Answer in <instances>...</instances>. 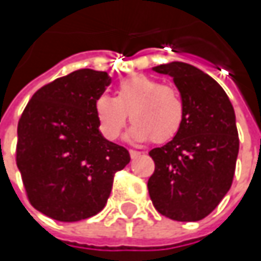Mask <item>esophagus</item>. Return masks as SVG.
Returning a JSON list of instances; mask_svg holds the SVG:
<instances>
[{
    "label": "esophagus",
    "instance_id": "34e87169",
    "mask_svg": "<svg viewBox=\"0 0 261 261\" xmlns=\"http://www.w3.org/2000/svg\"><path fill=\"white\" fill-rule=\"evenodd\" d=\"M129 154H130L132 158H136V156L141 155V152H139V151H135V149H129Z\"/></svg>",
    "mask_w": 261,
    "mask_h": 261
}]
</instances>
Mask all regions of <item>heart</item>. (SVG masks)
<instances>
[{"label":"heart","instance_id":"1","mask_svg":"<svg viewBox=\"0 0 261 261\" xmlns=\"http://www.w3.org/2000/svg\"><path fill=\"white\" fill-rule=\"evenodd\" d=\"M95 117L106 139H117L127 113L132 123L130 135L136 141L149 139L164 144L174 138L185 123L183 97L175 87L163 84L148 75L123 78L116 86V95L101 94L94 101Z\"/></svg>","mask_w":261,"mask_h":261}]
</instances>
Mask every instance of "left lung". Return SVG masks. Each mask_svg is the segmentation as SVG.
<instances>
[{"label":"left lung","mask_w":261,"mask_h":261,"mask_svg":"<svg viewBox=\"0 0 261 261\" xmlns=\"http://www.w3.org/2000/svg\"><path fill=\"white\" fill-rule=\"evenodd\" d=\"M154 71L173 76L186 117L170 142L149 151L155 164L148 180L149 197L166 218L200 221L232 185L240 148L234 107L224 88L196 66L171 62Z\"/></svg>","instance_id":"obj_1"}]
</instances>
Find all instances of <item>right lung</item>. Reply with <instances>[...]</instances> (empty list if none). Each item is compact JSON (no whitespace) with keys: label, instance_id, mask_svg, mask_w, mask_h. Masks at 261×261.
Here are the masks:
<instances>
[{"label":"right lung","instance_id":"right-lung-1","mask_svg":"<svg viewBox=\"0 0 261 261\" xmlns=\"http://www.w3.org/2000/svg\"><path fill=\"white\" fill-rule=\"evenodd\" d=\"M110 84L103 71L78 69L36 91L17 126L15 163L29 202L61 222L98 214L113 178L129 164L125 146L98 130L94 101Z\"/></svg>","mask_w":261,"mask_h":261}]
</instances>
